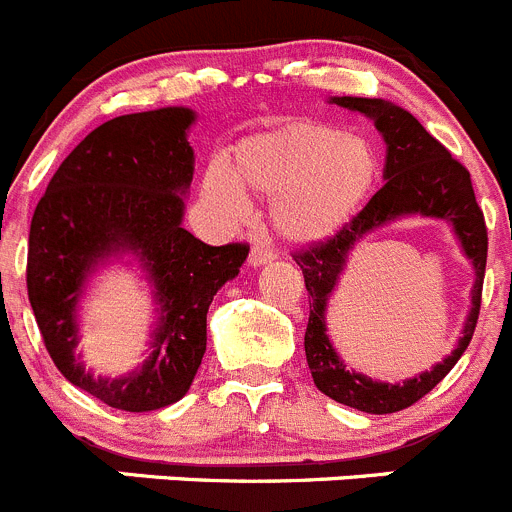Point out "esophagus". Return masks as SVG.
Returning a JSON list of instances; mask_svg holds the SVG:
<instances>
[{
	"label": "esophagus",
	"instance_id": "esophagus-1",
	"mask_svg": "<svg viewBox=\"0 0 512 512\" xmlns=\"http://www.w3.org/2000/svg\"><path fill=\"white\" fill-rule=\"evenodd\" d=\"M275 257H278V255H275V252H272L267 245H255L250 250V265H255V267L267 265V262H272Z\"/></svg>",
	"mask_w": 512,
	"mask_h": 512
}]
</instances>
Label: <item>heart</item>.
<instances>
[{"label":"heart","mask_w":512,"mask_h":512,"mask_svg":"<svg viewBox=\"0 0 512 512\" xmlns=\"http://www.w3.org/2000/svg\"><path fill=\"white\" fill-rule=\"evenodd\" d=\"M379 176L371 141L333 123L293 121L245 138L204 174V194L222 212H247L245 194L272 199L270 219L280 237L298 245L341 232L369 199Z\"/></svg>","instance_id":"1"}]
</instances>
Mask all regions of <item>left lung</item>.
Segmentation results:
<instances>
[{
	"instance_id": "left-lung-1",
	"label": "left lung",
	"mask_w": 512,
	"mask_h": 512,
	"mask_svg": "<svg viewBox=\"0 0 512 512\" xmlns=\"http://www.w3.org/2000/svg\"><path fill=\"white\" fill-rule=\"evenodd\" d=\"M331 103L348 108V111L364 113L379 128L386 141V184L341 232L323 242H313L293 255V260L303 270L305 290L310 295L305 358H308L315 386L326 396L336 399L338 404H346V407L366 414L401 412V409L412 407L424 394H429L444 376L450 374L452 366L470 346L477 315H480L482 280H485V217H482V209L477 207L470 171L460 161L452 159L450 151L437 138L429 136L412 113L381 98L343 95V98H331ZM409 213L447 218L453 224L463 249L476 267L473 308L468 314L463 338L450 357L433 367L432 372H425L404 385H384L345 369L325 333V308L327 298L340 279L347 252L369 231Z\"/></svg>"
}]
</instances>
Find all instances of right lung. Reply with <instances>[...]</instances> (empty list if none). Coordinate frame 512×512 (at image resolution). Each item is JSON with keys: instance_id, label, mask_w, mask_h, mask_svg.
Returning a JSON list of instances; mask_svg holds the SVG:
<instances>
[{"instance_id": "obj_1", "label": "right lung", "mask_w": 512, "mask_h": 512, "mask_svg": "<svg viewBox=\"0 0 512 512\" xmlns=\"http://www.w3.org/2000/svg\"><path fill=\"white\" fill-rule=\"evenodd\" d=\"M189 108H159L103 123L60 164L37 202L27 250V295L60 374L123 412L169 407L189 391L207 351V310L240 272L250 245L212 247L181 227L194 176ZM131 251L155 285L160 328L141 370L95 380L74 356V310L84 280Z\"/></svg>"}]
</instances>
